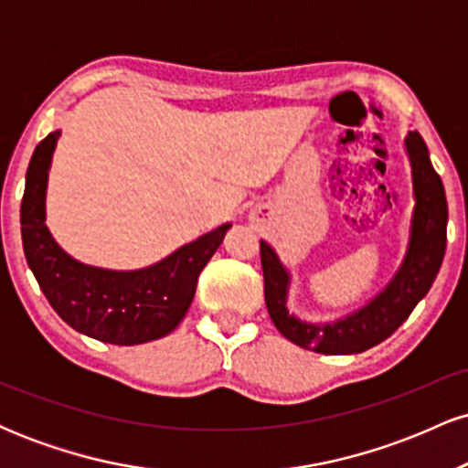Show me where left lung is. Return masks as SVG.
<instances>
[{"instance_id": "8db88e82", "label": "left lung", "mask_w": 468, "mask_h": 468, "mask_svg": "<svg viewBox=\"0 0 468 468\" xmlns=\"http://www.w3.org/2000/svg\"><path fill=\"white\" fill-rule=\"evenodd\" d=\"M413 182V213L402 264L391 282L356 313L332 321L310 324L288 310L290 272L268 241H260L264 297L272 324L288 341L319 354H358L378 346L405 324L418 302L429 292L442 266L447 249V196L429 160V149L418 132L405 136Z\"/></svg>"}]
</instances>
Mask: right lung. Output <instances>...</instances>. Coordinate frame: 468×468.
Returning <instances> with one entry per match:
<instances>
[{"label": "right lung", "mask_w": 468, "mask_h": 468, "mask_svg": "<svg viewBox=\"0 0 468 468\" xmlns=\"http://www.w3.org/2000/svg\"><path fill=\"white\" fill-rule=\"evenodd\" d=\"M58 136L61 132H52L37 144L26 171L21 241L32 275L55 313L80 335L114 346H138L166 336L185 319L197 277L230 224H222L141 271L80 264L46 227L48 171Z\"/></svg>", "instance_id": "obj_1"}]
</instances>
